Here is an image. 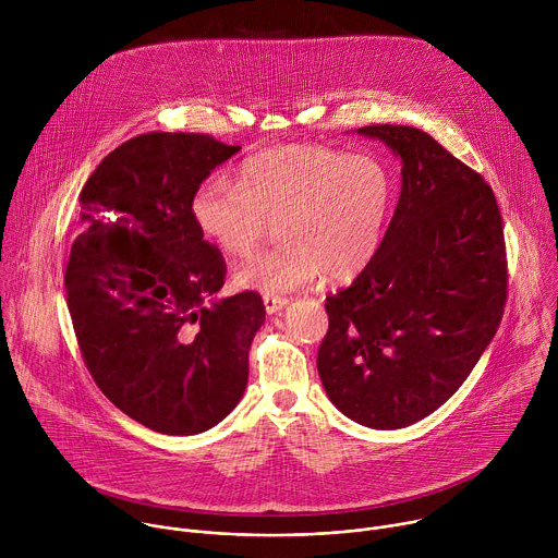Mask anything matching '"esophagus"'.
Segmentation results:
<instances>
[{"mask_svg":"<svg viewBox=\"0 0 558 558\" xmlns=\"http://www.w3.org/2000/svg\"><path fill=\"white\" fill-rule=\"evenodd\" d=\"M263 304H265V311H267L269 315H274V313L282 311V308L289 304V300H287V298H278V295H265V298H263Z\"/></svg>","mask_w":558,"mask_h":558,"instance_id":"1","label":"esophagus"}]
</instances>
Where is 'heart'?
<instances>
[{
	"mask_svg": "<svg viewBox=\"0 0 558 558\" xmlns=\"http://www.w3.org/2000/svg\"><path fill=\"white\" fill-rule=\"evenodd\" d=\"M395 196L373 156L325 145H282L243 163L235 183L198 187L192 218L225 256H247L278 220L280 245L235 269L241 289L280 295L315 282L357 278L377 256Z\"/></svg>",
	"mask_w": 558,
	"mask_h": 558,
	"instance_id": "1",
	"label": "heart"
}]
</instances>
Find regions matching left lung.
Instances as JSON below:
<instances>
[{"label":"left lung","instance_id":"8db88e82","mask_svg":"<svg viewBox=\"0 0 558 558\" xmlns=\"http://www.w3.org/2000/svg\"><path fill=\"white\" fill-rule=\"evenodd\" d=\"M402 163V192L373 263L327 298L317 373L349 420L395 430L457 392L506 304L501 214L490 185L430 134L368 125Z\"/></svg>","mask_w":558,"mask_h":558}]
</instances>
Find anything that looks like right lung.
I'll list each match as a JSON object with an SVG mask.
<instances>
[{"label":"right lung","mask_w":558,"mask_h":558,"mask_svg":"<svg viewBox=\"0 0 558 558\" xmlns=\"http://www.w3.org/2000/svg\"><path fill=\"white\" fill-rule=\"evenodd\" d=\"M241 149L149 132L110 151L82 190L65 269L72 327L108 400L161 435H198L241 402L258 293L216 298L220 252L192 218L201 183Z\"/></svg>","instance_id":"1"}]
</instances>
